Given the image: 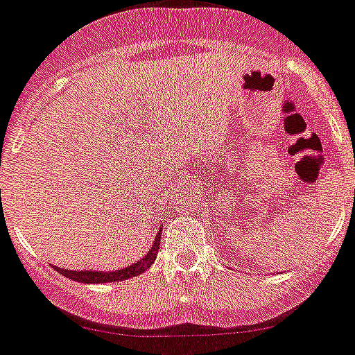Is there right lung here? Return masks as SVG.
Listing matches in <instances>:
<instances>
[{"instance_id":"1","label":"right lung","mask_w":355,"mask_h":355,"mask_svg":"<svg viewBox=\"0 0 355 355\" xmlns=\"http://www.w3.org/2000/svg\"><path fill=\"white\" fill-rule=\"evenodd\" d=\"M161 231L162 227H159L157 234H155V241L152 243L150 250L145 254L141 259H138L137 263L129 264V266L121 268V270L114 271H98V270H64V268H55L61 275H64L66 278L73 280V282L80 284H108V282H121V280H128L131 277H137L141 275L145 270L152 266V263L157 257L159 250V241H161Z\"/></svg>"}]
</instances>
